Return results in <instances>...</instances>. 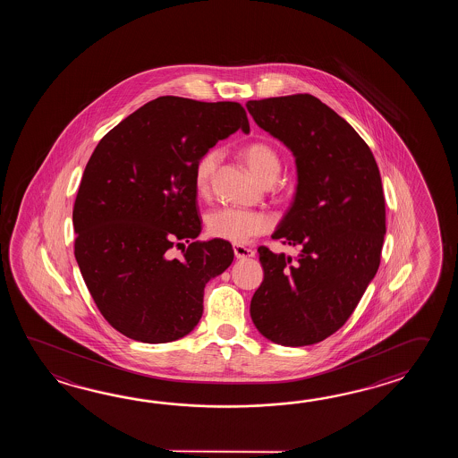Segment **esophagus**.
Returning a JSON list of instances; mask_svg holds the SVG:
<instances>
[{"label": "esophagus", "mask_w": 458, "mask_h": 458, "mask_svg": "<svg viewBox=\"0 0 458 458\" xmlns=\"http://www.w3.org/2000/svg\"><path fill=\"white\" fill-rule=\"evenodd\" d=\"M233 255L237 257V259H250L255 255L252 249H249V247H243V245H233Z\"/></svg>", "instance_id": "obj_1"}]
</instances>
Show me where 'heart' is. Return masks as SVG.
Segmentation results:
<instances>
[{
    "instance_id": "b5f03b06",
    "label": "heart",
    "mask_w": 458,
    "mask_h": 458,
    "mask_svg": "<svg viewBox=\"0 0 458 458\" xmlns=\"http://www.w3.org/2000/svg\"><path fill=\"white\" fill-rule=\"evenodd\" d=\"M241 156L247 166L252 170L253 175L263 183H272L280 175L282 160L270 144L252 142L243 147ZM219 158V150H208L196 162L195 185L199 193H206L209 190ZM268 225V219L260 213L245 211L239 208H219L206 217V229L209 235L233 243L245 242L249 237L265 233Z\"/></svg>"
}]
</instances>
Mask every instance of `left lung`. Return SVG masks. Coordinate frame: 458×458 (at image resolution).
Here are the masks:
<instances>
[{"label": "left lung", "instance_id": "8db88e82", "mask_svg": "<svg viewBox=\"0 0 458 458\" xmlns=\"http://www.w3.org/2000/svg\"><path fill=\"white\" fill-rule=\"evenodd\" d=\"M253 121L296 158L298 186L273 239L293 259L259 247L263 282L250 316L268 341L301 347L339 331L380 267L386 233L381 176L370 147L312 95L247 101Z\"/></svg>", "mask_w": 458, "mask_h": 458}]
</instances>
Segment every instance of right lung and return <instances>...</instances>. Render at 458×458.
Segmentation results:
<instances>
[{
	"mask_svg": "<svg viewBox=\"0 0 458 458\" xmlns=\"http://www.w3.org/2000/svg\"><path fill=\"white\" fill-rule=\"evenodd\" d=\"M239 129L250 131L239 103L160 97L89 157L73 206L75 259L98 310L129 339L185 337L203 316L206 283L233 263L227 241H190L201 233L196 162Z\"/></svg>",
	"mask_w": 458,
	"mask_h": 458,
	"instance_id": "obj_1",
	"label": "right lung"
}]
</instances>
